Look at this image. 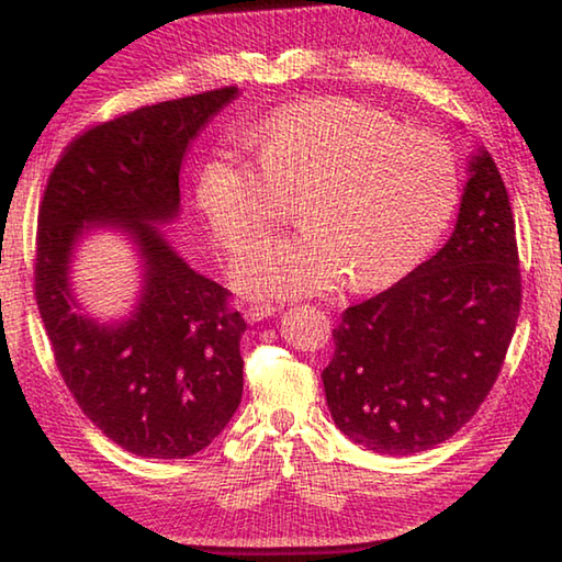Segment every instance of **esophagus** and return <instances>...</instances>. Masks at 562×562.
I'll use <instances>...</instances> for the list:
<instances>
[{"mask_svg":"<svg viewBox=\"0 0 562 562\" xmlns=\"http://www.w3.org/2000/svg\"><path fill=\"white\" fill-rule=\"evenodd\" d=\"M274 312H278V307H272V304L255 302V304H247V307H245V319L250 322V325H255V322H262V319L272 317Z\"/></svg>","mask_w":562,"mask_h":562,"instance_id":"obj_1","label":"esophagus"}]
</instances>
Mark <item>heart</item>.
I'll list each match as a JSON object with an SVG mask.
<instances>
[{"mask_svg":"<svg viewBox=\"0 0 562 562\" xmlns=\"http://www.w3.org/2000/svg\"><path fill=\"white\" fill-rule=\"evenodd\" d=\"M240 146L215 148L198 176V205L225 250H237L300 201V233L262 237L233 262L250 297L376 290L416 268L459 205L461 173L439 133L404 128L369 103L329 97L290 103Z\"/></svg>","mask_w":562,"mask_h":562,"instance_id":"b5f03b06","label":"heart"}]
</instances>
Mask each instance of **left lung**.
I'll list each match as a JSON object with an SVG mask.
<instances>
[{
    "label": "left lung",
    "mask_w": 562,
    "mask_h": 562,
    "mask_svg": "<svg viewBox=\"0 0 562 562\" xmlns=\"http://www.w3.org/2000/svg\"><path fill=\"white\" fill-rule=\"evenodd\" d=\"M518 312L516 221L498 168L479 146L441 250L341 315L322 372L337 429L382 456L451 439L498 379Z\"/></svg>",
    "instance_id": "1"
}]
</instances>
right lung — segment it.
Segmentation results:
<instances>
[{
	"instance_id": "right-lung-1",
	"label": "right lung",
	"mask_w": 562,
	"mask_h": 562,
	"mask_svg": "<svg viewBox=\"0 0 562 562\" xmlns=\"http://www.w3.org/2000/svg\"><path fill=\"white\" fill-rule=\"evenodd\" d=\"M240 97L235 87L136 109L64 150L40 207L36 304L76 404L113 443L144 459H186L221 434L243 398L245 319L160 231L180 215V166ZM99 229L137 252L142 288L101 321L72 288L80 243Z\"/></svg>"
}]
</instances>
